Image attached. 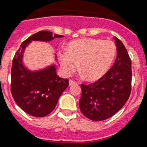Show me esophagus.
I'll list each match as a JSON object with an SVG mask.
<instances>
[{"label": "esophagus", "instance_id": "1", "mask_svg": "<svg viewBox=\"0 0 147 147\" xmlns=\"http://www.w3.org/2000/svg\"><path fill=\"white\" fill-rule=\"evenodd\" d=\"M74 84H76V81H74L73 80H69V86H72Z\"/></svg>", "mask_w": 147, "mask_h": 147}]
</instances>
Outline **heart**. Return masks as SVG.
I'll return each instance as SVG.
<instances>
[{"label": "heart", "instance_id": "1", "mask_svg": "<svg viewBox=\"0 0 147 147\" xmlns=\"http://www.w3.org/2000/svg\"><path fill=\"white\" fill-rule=\"evenodd\" d=\"M117 47L111 40L82 39L68 45L66 51H59L63 71L70 75L76 69L84 79L93 81L99 79L109 69L115 57Z\"/></svg>", "mask_w": 147, "mask_h": 147}]
</instances>
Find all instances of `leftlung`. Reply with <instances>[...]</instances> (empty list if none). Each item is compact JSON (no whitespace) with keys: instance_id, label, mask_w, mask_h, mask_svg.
Returning a JSON list of instances; mask_svg holds the SVG:
<instances>
[{"instance_id":"obj_1","label":"left lung","mask_w":147,"mask_h":147,"mask_svg":"<svg viewBox=\"0 0 147 147\" xmlns=\"http://www.w3.org/2000/svg\"><path fill=\"white\" fill-rule=\"evenodd\" d=\"M115 39L117 58L101 78L90 84H81L79 107L81 113L93 121L108 119L123 107L131 88V60L125 47Z\"/></svg>"}]
</instances>
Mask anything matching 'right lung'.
I'll list each match as a JSON object with an SVG mask.
<instances>
[{"mask_svg":"<svg viewBox=\"0 0 147 147\" xmlns=\"http://www.w3.org/2000/svg\"><path fill=\"white\" fill-rule=\"evenodd\" d=\"M63 36L41 30L23 42L15 55L11 69V93L16 104L30 115L42 117L49 114L69 86V80L57 76L55 65L39 71L28 69L22 63L23 52L31 41L49 42Z\"/></svg>","mask_w":147,"mask_h":147,"instance_id":"right-lung-1","label":"right lung"}]
</instances>
